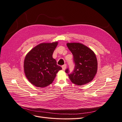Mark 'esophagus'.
<instances>
[{
    "label": "esophagus",
    "instance_id": "34e87169",
    "mask_svg": "<svg viewBox=\"0 0 122 122\" xmlns=\"http://www.w3.org/2000/svg\"><path fill=\"white\" fill-rule=\"evenodd\" d=\"M66 67H67V65H66V64H65V65H63L62 66V69L63 70H65L66 69Z\"/></svg>",
    "mask_w": 122,
    "mask_h": 122
}]
</instances>
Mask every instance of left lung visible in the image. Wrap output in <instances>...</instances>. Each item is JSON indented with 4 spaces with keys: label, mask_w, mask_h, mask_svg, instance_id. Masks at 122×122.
Segmentation results:
<instances>
[{
    "label": "left lung",
    "mask_w": 122,
    "mask_h": 122,
    "mask_svg": "<svg viewBox=\"0 0 122 122\" xmlns=\"http://www.w3.org/2000/svg\"><path fill=\"white\" fill-rule=\"evenodd\" d=\"M67 46L73 55L75 66L73 72L68 74L73 84L81 86L92 81L97 71V60L93 51L80 43H67ZM69 73V69L65 71Z\"/></svg>",
    "instance_id": "obj_1"
}]
</instances>
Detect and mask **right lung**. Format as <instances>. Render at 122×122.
<instances>
[{"instance_id":"add662e5","label":"right lung","mask_w":122,"mask_h":122,"mask_svg":"<svg viewBox=\"0 0 122 122\" xmlns=\"http://www.w3.org/2000/svg\"><path fill=\"white\" fill-rule=\"evenodd\" d=\"M58 43L57 41L40 43L31 49L25 56L24 72L32 85L38 87L49 86L53 81L56 74L62 70L52 57Z\"/></svg>"}]
</instances>
